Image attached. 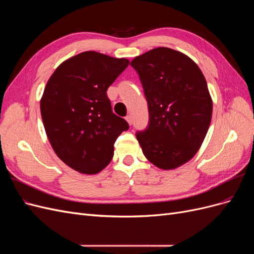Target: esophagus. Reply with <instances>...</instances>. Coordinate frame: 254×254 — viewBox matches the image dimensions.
<instances>
[{"label":"esophagus","instance_id":"obj_1","mask_svg":"<svg viewBox=\"0 0 254 254\" xmlns=\"http://www.w3.org/2000/svg\"><path fill=\"white\" fill-rule=\"evenodd\" d=\"M126 121L128 122V124L129 125H131L132 124V117H131V115H127V117H126Z\"/></svg>","mask_w":254,"mask_h":254}]
</instances>
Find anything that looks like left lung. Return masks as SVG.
<instances>
[{"label":"left lung","mask_w":254,"mask_h":254,"mask_svg":"<svg viewBox=\"0 0 254 254\" xmlns=\"http://www.w3.org/2000/svg\"><path fill=\"white\" fill-rule=\"evenodd\" d=\"M139 74L149 122L136 139L144 156L161 170L193 158L209 130L213 103L199 66L184 54L157 48L130 64Z\"/></svg>","instance_id":"left-lung-1"}]
</instances>
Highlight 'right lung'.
Segmentation results:
<instances>
[{"label": "right lung", "instance_id": "add662e5", "mask_svg": "<svg viewBox=\"0 0 254 254\" xmlns=\"http://www.w3.org/2000/svg\"><path fill=\"white\" fill-rule=\"evenodd\" d=\"M129 64L89 51L64 61L52 74L40 101L45 132L58 158L81 174L110 163L114 142L129 128L112 112L107 90Z\"/></svg>", "mask_w": 254, "mask_h": 254}]
</instances>
